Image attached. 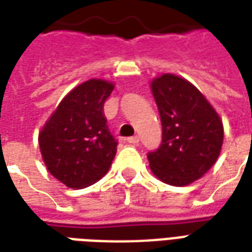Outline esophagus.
I'll use <instances>...</instances> for the list:
<instances>
[{
	"mask_svg": "<svg viewBox=\"0 0 252 252\" xmlns=\"http://www.w3.org/2000/svg\"><path fill=\"white\" fill-rule=\"evenodd\" d=\"M139 140H140L139 136H132V137H128V139H126V141H128L129 144H137Z\"/></svg>",
	"mask_w": 252,
	"mask_h": 252,
	"instance_id": "34e87169",
	"label": "esophagus"
}]
</instances>
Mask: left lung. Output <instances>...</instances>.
Here are the masks:
<instances>
[{
	"instance_id": "1",
	"label": "left lung",
	"mask_w": 252,
	"mask_h": 252,
	"mask_svg": "<svg viewBox=\"0 0 252 252\" xmlns=\"http://www.w3.org/2000/svg\"><path fill=\"white\" fill-rule=\"evenodd\" d=\"M161 120V145L148 154L151 171L169 186H188L216 163L223 123L204 94L188 80L164 73L151 81Z\"/></svg>"
}]
</instances>
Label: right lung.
<instances>
[{
    "label": "right lung",
    "instance_id": "obj_1",
    "mask_svg": "<svg viewBox=\"0 0 252 252\" xmlns=\"http://www.w3.org/2000/svg\"><path fill=\"white\" fill-rule=\"evenodd\" d=\"M115 84L91 79L65 96L38 133L42 160L66 187H89L109 171L117 141L108 129L104 102Z\"/></svg>",
    "mask_w": 252,
    "mask_h": 252
}]
</instances>
